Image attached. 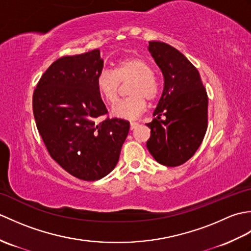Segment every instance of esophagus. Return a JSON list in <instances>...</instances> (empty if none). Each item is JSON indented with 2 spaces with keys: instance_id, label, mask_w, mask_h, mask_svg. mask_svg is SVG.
I'll return each mask as SVG.
<instances>
[{
  "instance_id": "obj_1",
  "label": "esophagus",
  "mask_w": 251,
  "mask_h": 251,
  "mask_svg": "<svg viewBox=\"0 0 251 251\" xmlns=\"http://www.w3.org/2000/svg\"><path fill=\"white\" fill-rule=\"evenodd\" d=\"M138 125H139V124H138V123H136V122H130V129L134 130L135 128H137Z\"/></svg>"
}]
</instances>
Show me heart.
Returning <instances> with one entry per match:
<instances>
[{
	"mask_svg": "<svg viewBox=\"0 0 251 251\" xmlns=\"http://www.w3.org/2000/svg\"><path fill=\"white\" fill-rule=\"evenodd\" d=\"M129 79V97L121 99L112 106V114L121 119L132 120L141 115L147 109L146 98L154 101L161 94V84L153 75L150 63L141 57H125L117 61L113 71L102 69L97 75L96 85L105 102L113 103L119 97L121 83Z\"/></svg>",
	"mask_w": 251,
	"mask_h": 251,
	"instance_id": "b5f03b06",
	"label": "heart"
}]
</instances>
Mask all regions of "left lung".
Instances as JSON below:
<instances>
[{
    "mask_svg": "<svg viewBox=\"0 0 251 251\" xmlns=\"http://www.w3.org/2000/svg\"><path fill=\"white\" fill-rule=\"evenodd\" d=\"M149 50L161 69L164 89L147 126V148L155 161L168 167L184 164L204 139L208 124V96L197 69L185 56L163 42H149Z\"/></svg>",
    "mask_w": 251,
    "mask_h": 251,
    "instance_id": "1",
    "label": "left lung"
}]
</instances>
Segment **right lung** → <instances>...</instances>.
<instances>
[{"label":"right lung","instance_id":"1","mask_svg":"<svg viewBox=\"0 0 251 251\" xmlns=\"http://www.w3.org/2000/svg\"><path fill=\"white\" fill-rule=\"evenodd\" d=\"M100 50L63 56L50 66L33 93L35 124L52 159L81 180L103 178L116 166L129 122L108 114L96 85Z\"/></svg>","mask_w":251,"mask_h":251}]
</instances>
